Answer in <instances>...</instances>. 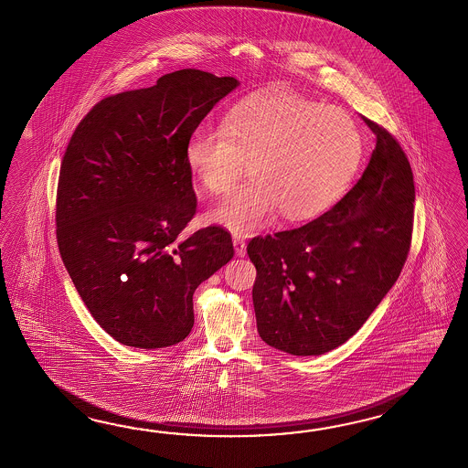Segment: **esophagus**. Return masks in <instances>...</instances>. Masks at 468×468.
I'll use <instances>...</instances> for the list:
<instances>
[{
	"label": "esophagus",
	"instance_id": "esophagus-1",
	"mask_svg": "<svg viewBox=\"0 0 468 468\" xmlns=\"http://www.w3.org/2000/svg\"><path fill=\"white\" fill-rule=\"evenodd\" d=\"M232 244H234L236 254H238L239 258H244V256H246V242L240 239V238H234V239H232Z\"/></svg>",
	"mask_w": 468,
	"mask_h": 468
}]
</instances>
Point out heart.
Returning a JSON list of instances; mask_svg holds the SVG:
<instances>
[{
  "label": "heart",
  "instance_id": "obj_1",
  "mask_svg": "<svg viewBox=\"0 0 468 468\" xmlns=\"http://www.w3.org/2000/svg\"><path fill=\"white\" fill-rule=\"evenodd\" d=\"M361 156L360 129L347 112L288 91L240 101L222 129L200 123L185 145L188 168L214 195L228 192L250 163L252 180L208 214L242 236L276 212L288 222L319 216L345 192Z\"/></svg>",
  "mask_w": 468,
  "mask_h": 468
}]
</instances>
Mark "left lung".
Returning <instances> with one entry per match:
<instances>
[{"label":"left lung","mask_w":468,"mask_h":468,"mask_svg":"<svg viewBox=\"0 0 468 468\" xmlns=\"http://www.w3.org/2000/svg\"><path fill=\"white\" fill-rule=\"evenodd\" d=\"M375 149L360 181L302 228L254 238L252 303L266 345L319 356L346 343L396 283L408 258L414 178L396 139L365 119Z\"/></svg>","instance_id":"obj_1"}]
</instances>
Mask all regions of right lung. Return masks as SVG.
<instances>
[{
	"mask_svg": "<svg viewBox=\"0 0 468 468\" xmlns=\"http://www.w3.org/2000/svg\"><path fill=\"white\" fill-rule=\"evenodd\" d=\"M239 86L198 69L108 96L80 122L60 165L58 244L84 305L125 346H173L193 293L234 256L222 228L181 232L197 210L185 145Z\"/></svg>",
	"mask_w": 468,
	"mask_h": 468,
	"instance_id": "add662e5",
	"label": "right lung"
}]
</instances>
